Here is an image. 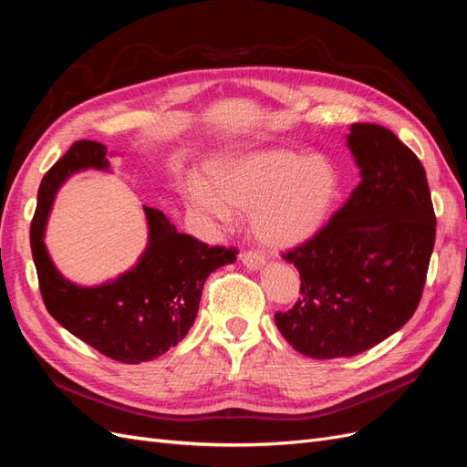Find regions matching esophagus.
Returning a JSON list of instances; mask_svg holds the SVG:
<instances>
[{
  "instance_id": "34e87169",
  "label": "esophagus",
  "mask_w": 467,
  "mask_h": 467,
  "mask_svg": "<svg viewBox=\"0 0 467 467\" xmlns=\"http://www.w3.org/2000/svg\"><path fill=\"white\" fill-rule=\"evenodd\" d=\"M239 259H242V263L249 268V271H261V268L266 263L263 255H259V253H253V251L242 253V255H239Z\"/></svg>"
}]
</instances>
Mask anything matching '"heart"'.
Returning a JSON list of instances; mask_svg holds the SVG:
<instances>
[{
	"label": "heart",
	"instance_id": "b5f03b06",
	"mask_svg": "<svg viewBox=\"0 0 467 467\" xmlns=\"http://www.w3.org/2000/svg\"><path fill=\"white\" fill-rule=\"evenodd\" d=\"M208 179L191 175L185 181L191 212L220 232L232 228L235 212H249L253 234L273 249L312 239L338 196V175L329 160L285 148L223 155L210 165Z\"/></svg>",
	"mask_w": 467,
	"mask_h": 467
}]
</instances>
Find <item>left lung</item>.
<instances>
[{
	"instance_id": "1",
	"label": "left lung",
	"mask_w": 467,
	"mask_h": 467,
	"mask_svg": "<svg viewBox=\"0 0 467 467\" xmlns=\"http://www.w3.org/2000/svg\"><path fill=\"white\" fill-rule=\"evenodd\" d=\"M347 146L360 182L329 223L285 259L302 298L275 321L309 358L355 357L411 319L434 247L425 167L391 130L357 122Z\"/></svg>"
}]
</instances>
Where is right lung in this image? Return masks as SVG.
<instances>
[{
  "label": "right lung",
  "mask_w": 467,
  "mask_h": 467,
  "mask_svg": "<svg viewBox=\"0 0 467 467\" xmlns=\"http://www.w3.org/2000/svg\"><path fill=\"white\" fill-rule=\"evenodd\" d=\"M110 153L99 142L81 140L45 175L31 223V249L40 292L50 316L101 355L140 364L161 357L185 338L199 314L204 282L237 251L208 247L175 225L158 208L144 206L148 244L142 255L117 278L83 286L56 268L45 244L56 194L79 173H110Z\"/></svg>",
  "instance_id": "add662e5"
}]
</instances>
